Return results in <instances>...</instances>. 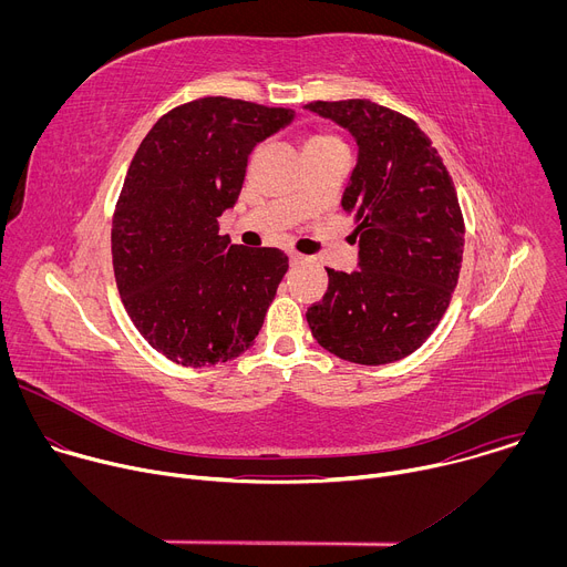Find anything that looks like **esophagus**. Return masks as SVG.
I'll list each match as a JSON object with an SVG mask.
<instances>
[{"instance_id": "obj_1", "label": "esophagus", "mask_w": 567, "mask_h": 567, "mask_svg": "<svg viewBox=\"0 0 567 567\" xmlns=\"http://www.w3.org/2000/svg\"><path fill=\"white\" fill-rule=\"evenodd\" d=\"M289 260H291V265H300V262H305V256L291 251V254H289Z\"/></svg>"}]
</instances>
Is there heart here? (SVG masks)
I'll use <instances>...</instances> for the list:
<instances>
[{
	"label": "heart",
	"instance_id": "b5f03b06",
	"mask_svg": "<svg viewBox=\"0 0 567 567\" xmlns=\"http://www.w3.org/2000/svg\"><path fill=\"white\" fill-rule=\"evenodd\" d=\"M307 150H346V143L339 134L334 132H316L307 138L305 152Z\"/></svg>",
	"mask_w": 567,
	"mask_h": 567
}]
</instances>
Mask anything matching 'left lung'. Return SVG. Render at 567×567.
Masks as SVG:
<instances>
[{"label":"left lung","instance_id":"8db88e82","mask_svg":"<svg viewBox=\"0 0 567 567\" xmlns=\"http://www.w3.org/2000/svg\"><path fill=\"white\" fill-rule=\"evenodd\" d=\"M307 110L359 143L341 204L357 219L361 267L328 269L326 296L307 309L309 330L343 361H399L433 334L457 285L464 217L453 179L409 116L365 99L313 101Z\"/></svg>","mask_w":567,"mask_h":567}]
</instances>
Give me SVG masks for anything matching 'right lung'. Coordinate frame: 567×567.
Segmentation results:
<instances>
[{
	"label": "right lung",
	"mask_w": 567,
	"mask_h": 567,
	"mask_svg": "<svg viewBox=\"0 0 567 567\" xmlns=\"http://www.w3.org/2000/svg\"><path fill=\"white\" fill-rule=\"evenodd\" d=\"M291 118L206 96L161 116L132 158L112 217L116 287L141 337L175 363L230 361L262 328L289 258L228 245L217 217L237 202L256 143Z\"/></svg>",
	"instance_id": "1"
}]
</instances>
